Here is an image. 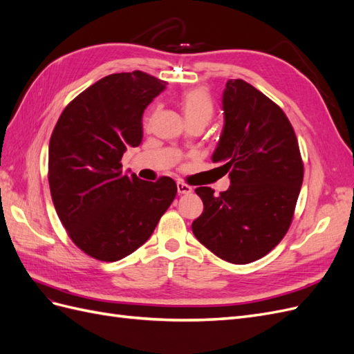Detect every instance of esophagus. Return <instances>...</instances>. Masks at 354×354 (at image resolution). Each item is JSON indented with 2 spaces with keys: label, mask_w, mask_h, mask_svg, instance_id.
<instances>
[{
  "label": "esophagus",
  "mask_w": 354,
  "mask_h": 354,
  "mask_svg": "<svg viewBox=\"0 0 354 354\" xmlns=\"http://www.w3.org/2000/svg\"><path fill=\"white\" fill-rule=\"evenodd\" d=\"M177 192L180 195H185V194H190L192 192V187L186 183H183V181H177Z\"/></svg>",
  "instance_id": "1"
}]
</instances>
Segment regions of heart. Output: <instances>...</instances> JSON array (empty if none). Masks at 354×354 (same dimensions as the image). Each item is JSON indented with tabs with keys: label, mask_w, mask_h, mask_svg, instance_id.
Listing matches in <instances>:
<instances>
[{
	"label": "heart",
	"mask_w": 354,
	"mask_h": 354,
	"mask_svg": "<svg viewBox=\"0 0 354 354\" xmlns=\"http://www.w3.org/2000/svg\"><path fill=\"white\" fill-rule=\"evenodd\" d=\"M181 109H183L186 121L201 120L208 124L214 115V103L205 90L195 88L183 94Z\"/></svg>",
	"instance_id": "b5f03b06"
}]
</instances>
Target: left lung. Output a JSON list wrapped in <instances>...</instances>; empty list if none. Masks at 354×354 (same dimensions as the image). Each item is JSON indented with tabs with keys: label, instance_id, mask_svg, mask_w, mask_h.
<instances>
[{
	"label": "left lung",
	"instance_id": "1",
	"mask_svg": "<svg viewBox=\"0 0 354 354\" xmlns=\"http://www.w3.org/2000/svg\"><path fill=\"white\" fill-rule=\"evenodd\" d=\"M221 109L224 124L211 159L229 173L230 186L220 195L211 187L195 190L203 212L192 230L221 260L248 264L285 236L304 168L291 122L251 84L229 80Z\"/></svg>",
	"mask_w": 354,
	"mask_h": 354
}]
</instances>
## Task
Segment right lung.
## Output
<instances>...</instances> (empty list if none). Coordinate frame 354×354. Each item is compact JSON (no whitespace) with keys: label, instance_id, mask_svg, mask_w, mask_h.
Listing matches in <instances>:
<instances>
[{"label":"right lung","instance_id":"right-lung-1","mask_svg":"<svg viewBox=\"0 0 354 354\" xmlns=\"http://www.w3.org/2000/svg\"><path fill=\"white\" fill-rule=\"evenodd\" d=\"M165 82L142 71L112 73L62 112L48 146V183L73 243L118 261L151 238L177 194L176 181L124 174L122 155L143 138V112Z\"/></svg>","mask_w":354,"mask_h":354}]
</instances>
